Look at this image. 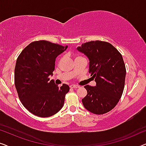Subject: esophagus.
I'll list each match as a JSON object with an SVG mask.
<instances>
[{
	"mask_svg": "<svg viewBox=\"0 0 146 146\" xmlns=\"http://www.w3.org/2000/svg\"><path fill=\"white\" fill-rule=\"evenodd\" d=\"M70 87L71 88H75V89L78 88H79L78 86H77V85H74V84L70 85Z\"/></svg>",
	"mask_w": 146,
	"mask_h": 146,
	"instance_id": "34e87169",
	"label": "esophagus"
}]
</instances>
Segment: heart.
Instances as JSON below:
<instances>
[{"mask_svg": "<svg viewBox=\"0 0 146 146\" xmlns=\"http://www.w3.org/2000/svg\"><path fill=\"white\" fill-rule=\"evenodd\" d=\"M77 57H78V56H77Z\"/></svg>", "mask_w": 146, "mask_h": 146, "instance_id": "heart-1", "label": "heart"}]
</instances>
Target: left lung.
I'll list each match as a JSON object with an SVG mask.
<instances>
[{
  "label": "left lung",
  "mask_w": 146,
  "mask_h": 146,
  "mask_svg": "<svg viewBox=\"0 0 146 146\" xmlns=\"http://www.w3.org/2000/svg\"><path fill=\"white\" fill-rule=\"evenodd\" d=\"M77 50L88 58L89 73L96 83L84 86V106L95 114L108 112L118 103L124 88L126 70L122 56L111 44L100 40L84 43Z\"/></svg>",
  "instance_id": "obj_1"
}]
</instances>
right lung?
<instances>
[{"label":"right lung","mask_w":146,"mask_h":146,"mask_svg":"<svg viewBox=\"0 0 146 146\" xmlns=\"http://www.w3.org/2000/svg\"><path fill=\"white\" fill-rule=\"evenodd\" d=\"M68 46L39 40L29 44L20 54L16 62L15 84L20 100L34 115L50 117L60 110L68 85L58 87L54 80L55 60Z\"/></svg>","instance_id":"right-lung-1"}]
</instances>
